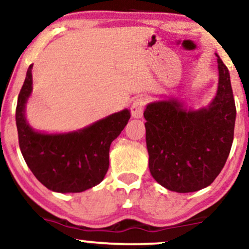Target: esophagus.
I'll return each instance as SVG.
<instances>
[{"instance_id":"esophagus-1","label":"esophagus","mask_w":249,"mask_h":249,"mask_svg":"<svg viewBox=\"0 0 249 249\" xmlns=\"http://www.w3.org/2000/svg\"><path fill=\"white\" fill-rule=\"evenodd\" d=\"M146 102L147 101H146L145 97H138L133 101L132 106H131V115H132L133 118H142Z\"/></svg>"}]
</instances>
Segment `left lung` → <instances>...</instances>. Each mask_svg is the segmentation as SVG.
Returning <instances> with one entry per match:
<instances>
[{"label": "left lung", "mask_w": 249, "mask_h": 249, "mask_svg": "<svg viewBox=\"0 0 249 249\" xmlns=\"http://www.w3.org/2000/svg\"><path fill=\"white\" fill-rule=\"evenodd\" d=\"M217 61L218 90L208 107L188 110L173 98L149 103L143 112L149 170L168 190L206 188L229 158L236 110L229 70L219 56Z\"/></svg>", "instance_id": "left-lung-1"}]
</instances>
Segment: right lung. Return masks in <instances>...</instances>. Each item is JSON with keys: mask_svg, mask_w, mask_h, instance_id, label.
<instances>
[{"mask_svg": "<svg viewBox=\"0 0 249 249\" xmlns=\"http://www.w3.org/2000/svg\"><path fill=\"white\" fill-rule=\"evenodd\" d=\"M32 66L18 95L16 125L24 160L40 183L56 193H81L97 185L109 169L110 145L126 126L127 109L97 121L82 130L61 134L35 131L25 118L32 91Z\"/></svg>", "mask_w": 249, "mask_h": 249, "instance_id": "1", "label": "right lung"}]
</instances>
